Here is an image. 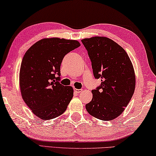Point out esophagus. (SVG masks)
<instances>
[{
  "instance_id": "34e87169",
  "label": "esophagus",
  "mask_w": 156,
  "mask_h": 156,
  "mask_svg": "<svg viewBox=\"0 0 156 156\" xmlns=\"http://www.w3.org/2000/svg\"><path fill=\"white\" fill-rule=\"evenodd\" d=\"M74 90H75L76 93H80V92L82 91V89H77V88H74Z\"/></svg>"
}]
</instances>
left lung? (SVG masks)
<instances>
[{
  "label": "left lung",
  "mask_w": 156,
  "mask_h": 156,
  "mask_svg": "<svg viewBox=\"0 0 156 156\" xmlns=\"http://www.w3.org/2000/svg\"><path fill=\"white\" fill-rule=\"evenodd\" d=\"M91 61L93 75L101 84L92 90L91 101L86 109L91 116L112 121L122 114L135 88V71L126 51L105 37L81 40Z\"/></svg>",
  "instance_id": "8db88e82"
}]
</instances>
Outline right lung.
<instances>
[{"instance_id":"add662e5","label":"right lung","mask_w":156,"mask_h":156,"mask_svg":"<svg viewBox=\"0 0 156 156\" xmlns=\"http://www.w3.org/2000/svg\"><path fill=\"white\" fill-rule=\"evenodd\" d=\"M80 46L76 40L44 38L32 45L23 56L20 73L21 93L40 119L56 118L68 107L73 88L59 83L60 69L64 56Z\"/></svg>"}]
</instances>
